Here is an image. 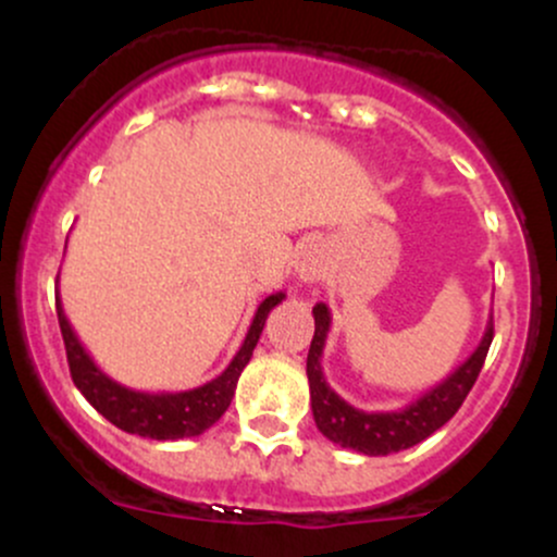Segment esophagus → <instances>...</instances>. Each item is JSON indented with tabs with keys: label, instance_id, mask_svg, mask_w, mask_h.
<instances>
[{
	"label": "esophagus",
	"instance_id": "esophagus-1",
	"mask_svg": "<svg viewBox=\"0 0 557 557\" xmlns=\"http://www.w3.org/2000/svg\"><path fill=\"white\" fill-rule=\"evenodd\" d=\"M327 264H330L327 246L319 240H311L300 248L298 261H296V272L304 283H317V280H322L324 274H327Z\"/></svg>",
	"mask_w": 557,
	"mask_h": 557
}]
</instances>
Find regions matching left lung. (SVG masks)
I'll list each match as a JSON object with an SVG mask.
<instances>
[{"label":"left lung","mask_w":557,"mask_h":557,"mask_svg":"<svg viewBox=\"0 0 557 557\" xmlns=\"http://www.w3.org/2000/svg\"><path fill=\"white\" fill-rule=\"evenodd\" d=\"M332 317L324 304L314 306V337H311L309 359H306V374H309L311 387V411L319 432L341 447L359 450L363 456H389V453L406 450V447L419 445L421 440L430 437L440 426L447 424L461 403L474 387L479 372H482L484 359L495 335L492 317L484 330L482 343L476 345L474 354L466 359L453 374H447L443 382H437L432 389H426L421 398L408 403L400 411L387 413H369L361 408H354L345 403L341 395L327 385L322 372V350L327 341Z\"/></svg>","instance_id":"obj_1"}]
</instances>
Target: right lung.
Returning <instances> with one entry per match:
<instances>
[{"label": "right lung", "instance_id": "right-lung-1", "mask_svg": "<svg viewBox=\"0 0 557 557\" xmlns=\"http://www.w3.org/2000/svg\"><path fill=\"white\" fill-rule=\"evenodd\" d=\"M283 298L285 293H274V296L261 300L251 327L246 332V341H243L235 359L227 363L225 372L214 376L207 385L183 389V393H140V389L120 385L112 376L101 372L88 356V350L83 348L78 335L70 327L65 311H62L60 296H57V319H60L62 341H65L70 376L101 417L110 419L117 430L138 434V437L183 440L203 434L227 411L230 400L235 395V385H238V376L246 369V363L251 361L267 317Z\"/></svg>", "mask_w": 557, "mask_h": 557}]
</instances>
